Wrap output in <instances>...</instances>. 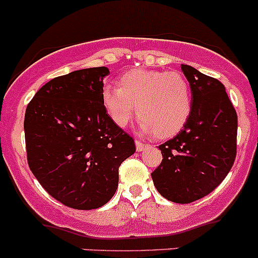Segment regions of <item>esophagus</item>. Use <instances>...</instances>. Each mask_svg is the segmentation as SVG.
Returning <instances> with one entry per match:
<instances>
[{
    "instance_id": "esophagus-1",
    "label": "esophagus",
    "mask_w": 258,
    "mask_h": 258,
    "mask_svg": "<svg viewBox=\"0 0 258 258\" xmlns=\"http://www.w3.org/2000/svg\"><path fill=\"white\" fill-rule=\"evenodd\" d=\"M135 142H136V150H137V151H144V150L146 149L147 146H149V145L145 144V142H141L140 140H136Z\"/></svg>"
}]
</instances>
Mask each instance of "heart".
I'll use <instances>...</instances> for the list:
<instances>
[{
    "instance_id": "b5f03b06",
    "label": "heart",
    "mask_w": 258,
    "mask_h": 258,
    "mask_svg": "<svg viewBox=\"0 0 258 258\" xmlns=\"http://www.w3.org/2000/svg\"><path fill=\"white\" fill-rule=\"evenodd\" d=\"M102 103L109 118L124 127L135 113L145 132L170 137L189 119L192 96L189 83L176 72L132 71L119 79V87L104 86Z\"/></svg>"
}]
</instances>
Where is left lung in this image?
I'll use <instances>...</instances> for the list:
<instances>
[{
	"instance_id": "obj_1",
	"label": "left lung",
	"mask_w": 258,
	"mask_h": 258,
	"mask_svg": "<svg viewBox=\"0 0 258 258\" xmlns=\"http://www.w3.org/2000/svg\"><path fill=\"white\" fill-rule=\"evenodd\" d=\"M192 109L181 131L160 145L162 161L151 174L167 201L187 204L208 196L231 170L237 154V113L223 84L190 66Z\"/></svg>"
}]
</instances>
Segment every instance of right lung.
<instances>
[{"label":"right lung","instance_id":"1","mask_svg":"<svg viewBox=\"0 0 258 258\" xmlns=\"http://www.w3.org/2000/svg\"><path fill=\"white\" fill-rule=\"evenodd\" d=\"M106 67L81 69L42 86L27 104V164L54 199L81 211L101 208L118 186V167L134 139L102 103Z\"/></svg>","mask_w":258,"mask_h":258}]
</instances>
